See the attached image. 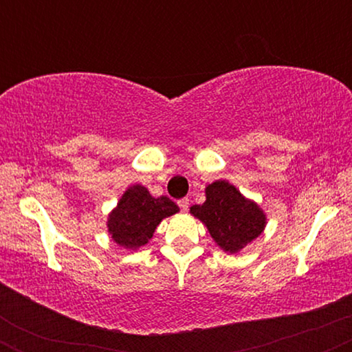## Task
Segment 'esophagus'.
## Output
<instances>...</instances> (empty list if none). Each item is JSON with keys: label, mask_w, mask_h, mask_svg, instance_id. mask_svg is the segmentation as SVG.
<instances>
[{"label": "esophagus", "mask_w": 352, "mask_h": 352, "mask_svg": "<svg viewBox=\"0 0 352 352\" xmlns=\"http://www.w3.org/2000/svg\"><path fill=\"white\" fill-rule=\"evenodd\" d=\"M179 207H180V210H184V212H187L188 207H190V200L188 199L179 200Z\"/></svg>", "instance_id": "1"}]
</instances>
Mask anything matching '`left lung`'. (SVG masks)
Here are the masks:
<instances>
[{
	"label": "left lung",
	"mask_w": 352,
	"mask_h": 352,
	"mask_svg": "<svg viewBox=\"0 0 352 352\" xmlns=\"http://www.w3.org/2000/svg\"><path fill=\"white\" fill-rule=\"evenodd\" d=\"M210 236L223 252L240 253L263 233L266 227L265 210L228 180H215L205 187V201L190 207Z\"/></svg>",
	"instance_id": "1"
}]
</instances>
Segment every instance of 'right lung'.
<instances>
[{
  "instance_id": "right-lung-1",
  "label": "right lung",
  "mask_w": 352,
  "mask_h": 352,
  "mask_svg": "<svg viewBox=\"0 0 352 352\" xmlns=\"http://www.w3.org/2000/svg\"><path fill=\"white\" fill-rule=\"evenodd\" d=\"M179 210L168 197H152L144 185L134 184L107 215V233L122 248L139 250L148 243L160 221Z\"/></svg>"
}]
</instances>
